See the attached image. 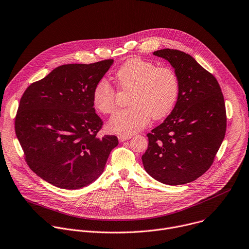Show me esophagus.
Here are the masks:
<instances>
[{"label": "esophagus", "mask_w": 249, "mask_h": 249, "mask_svg": "<svg viewBox=\"0 0 249 249\" xmlns=\"http://www.w3.org/2000/svg\"><path fill=\"white\" fill-rule=\"evenodd\" d=\"M130 139H131L130 135H119L118 136L119 142H124V141H127V140H130Z\"/></svg>", "instance_id": "esophagus-1"}]
</instances>
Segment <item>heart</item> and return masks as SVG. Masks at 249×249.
<instances>
[{
    "label": "heart",
    "mask_w": 249,
    "mask_h": 249,
    "mask_svg": "<svg viewBox=\"0 0 249 249\" xmlns=\"http://www.w3.org/2000/svg\"><path fill=\"white\" fill-rule=\"evenodd\" d=\"M115 80L122 91H132L130 107L118 111L108 121L111 132L134 134L143 129L152 117H166L174 108L180 90L179 79L171 67L157 66L154 62L133 57L115 72ZM94 107L103 114L116 109V91L109 83L100 80L92 95Z\"/></svg>",
    "instance_id": "obj_1"
}]
</instances>
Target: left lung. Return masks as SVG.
Wrapping results in <instances>:
<instances>
[{"instance_id":"8db88e82","label":"left lung","mask_w":249,"mask_h":249,"mask_svg":"<svg viewBox=\"0 0 249 249\" xmlns=\"http://www.w3.org/2000/svg\"><path fill=\"white\" fill-rule=\"evenodd\" d=\"M153 54L170 62L180 90L172 112L146 135L142 164L147 174L162 184H188L210 168L225 138L224 97L216 78L192 55L171 49Z\"/></svg>"}]
</instances>
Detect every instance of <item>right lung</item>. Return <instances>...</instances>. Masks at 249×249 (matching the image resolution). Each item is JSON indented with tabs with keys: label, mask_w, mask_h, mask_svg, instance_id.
Listing matches in <instances>:
<instances>
[{
	"label": "right lung",
	"mask_w": 249,
	"mask_h": 249,
	"mask_svg": "<svg viewBox=\"0 0 249 249\" xmlns=\"http://www.w3.org/2000/svg\"><path fill=\"white\" fill-rule=\"evenodd\" d=\"M113 59L54 68L25 90L16 134L30 169L54 187L84 188L104 172L115 136L98 137L103 126L92 95Z\"/></svg>",
	"instance_id": "add662e5"
}]
</instances>
